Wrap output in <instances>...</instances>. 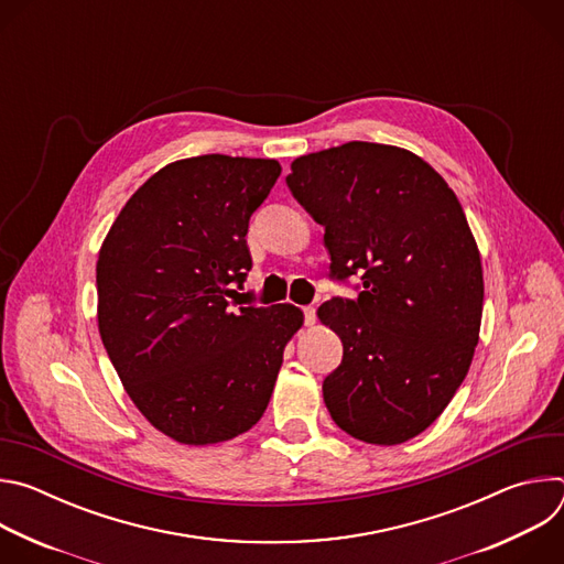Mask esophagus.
I'll return each instance as SVG.
<instances>
[{
  "instance_id": "esophagus-1",
  "label": "esophagus",
  "mask_w": 564,
  "mask_h": 564,
  "mask_svg": "<svg viewBox=\"0 0 564 564\" xmlns=\"http://www.w3.org/2000/svg\"><path fill=\"white\" fill-rule=\"evenodd\" d=\"M303 318H305V326H314V321H316L314 307H303Z\"/></svg>"
}]
</instances>
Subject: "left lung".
I'll return each instance as SVG.
<instances>
[{
	"label": "left lung",
	"mask_w": 564,
	"mask_h": 564,
	"mask_svg": "<svg viewBox=\"0 0 564 564\" xmlns=\"http://www.w3.org/2000/svg\"><path fill=\"white\" fill-rule=\"evenodd\" d=\"M285 183L326 227L330 276L364 281L357 301L316 312L344 344L324 381L330 417L366 444L409 442L444 413L479 339L485 279L464 209L426 160L392 144L301 155Z\"/></svg>",
	"instance_id": "obj_1"
}]
</instances>
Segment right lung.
<instances>
[{
    "label": "right lung",
    "instance_id": "add662e5",
    "mask_svg": "<svg viewBox=\"0 0 564 564\" xmlns=\"http://www.w3.org/2000/svg\"><path fill=\"white\" fill-rule=\"evenodd\" d=\"M279 176L270 158L176 160L127 200L102 240V344L135 409L174 442L207 446L250 431L303 326L296 305H243L231 290L252 268L250 216Z\"/></svg>",
    "mask_w": 564,
    "mask_h": 564
}]
</instances>
